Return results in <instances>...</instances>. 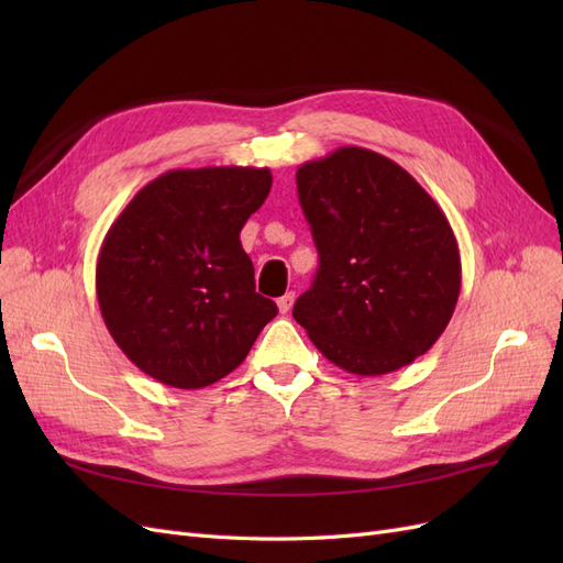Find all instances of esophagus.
<instances>
[{
  "mask_svg": "<svg viewBox=\"0 0 563 563\" xmlns=\"http://www.w3.org/2000/svg\"><path fill=\"white\" fill-rule=\"evenodd\" d=\"M294 300H296V294L294 291H288V294H284L279 300H277V308H279V312L282 314H286L288 310H291V305H294Z\"/></svg>",
  "mask_w": 563,
  "mask_h": 563,
  "instance_id": "1",
  "label": "esophagus"
}]
</instances>
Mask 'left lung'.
Returning a JSON list of instances; mask_svg holds the SVG:
<instances>
[{"instance_id": "obj_1", "label": "left lung", "mask_w": 563, "mask_h": 563, "mask_svg": "<svg viewBox=\"0 0 563 563\" xmlns=\"http://www.w3.org/2000/svg\"><path fill=\"white\" fill-rule=\"evenodd\" d=\"M296 183L319 269L294 319L354 376L408 366L444 333L460 296L446 213L406 168L356 145L300 164Z\"/></svg>"}]
</instances>
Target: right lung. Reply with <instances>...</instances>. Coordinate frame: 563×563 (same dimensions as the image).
Returning a JSON list of instances; mask_svg holds the SVG:
<instances>
[{
	"label": "right lung",
	"mask_w": 563,
	"mask_h": 563,
	"mask_svg": "<svg viewBox=\"0 0 563 563\" xmlns=\"http://www.w3.org/2000/svg\"><path fill=\"white\" fill-rule=\"evenodd\" d=\"M269 187L267 166L174 168L110 225L96 263L100 314L150 378L180 389L225 378L277 317L240 242Z\"/></svg>",
	"instance_id": "1"
}]
</instances>
